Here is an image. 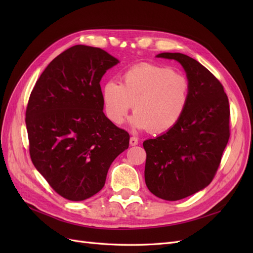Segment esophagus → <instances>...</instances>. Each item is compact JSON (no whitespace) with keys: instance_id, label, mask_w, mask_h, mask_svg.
I'll return each instance as SVG.
<instances>
[{"instance_id":"esophagus-1","label":"esophagus","mask_w":253,"mask_h":253,"mask_svg":"<svg viewBox=\"0 0 253 253\" xmlns=\"http://www.w3.org/2000/svg\"><path fill=\"white\" fill-rule=\"evenodd\" d=\"M129 144L137 145L138 144V138H137V137H131V138H129Z\"/></svg>"}]
</instances>
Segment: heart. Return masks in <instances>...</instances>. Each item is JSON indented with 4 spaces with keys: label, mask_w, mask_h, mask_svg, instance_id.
<instances>
[{
    "label": "heart",
    "mask_w": 253,
    "mask_h": 253,
    "mask_svg": "<svg viewBox=\"0 0 253 253\" xmlns=\"http://www.w3.org/2000/svg\"><path fill=\"white\" fill-rule=\"evenodd\" d=\"M190 99V82L170 67L141 63L121 76V84L109 81L102 88L105 114L119 126L134 110L133 126L152 133L170 131L185 114Z\"/></svg>",
    "instance_id": "b5f03b06"
}]
</instances>
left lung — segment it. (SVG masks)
I'll return each mask as SVG.
<instances>
[{"label":"left lung","mask_w":253,"mask_h":253,"mask_svg":"<svg viewBox=\"0 0 253 253\" xmlns=\"http://www.w3.org/2000/svg\"><path fill=\"white\" fill-rule=\"evenodd\" d=\"M156 57L182 65L190 82V99L177 125L143 141L144 179L155 196L179 201L206 188L215 176L230 137V109L224 86L198 61L179 52Z\"/></svg>","instance_id":"obj_1"}]
</instances>
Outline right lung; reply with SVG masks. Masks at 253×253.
Here are the masks:
<instances>
[{
    "instance_id": "add662e5",
    "label": "right lung",
    "mask_w": 253,
    "mask_h": 253,
    "mask_svg": "<svg viewBox=\"0 0 253 253\" xmlns=\"http://www.w3.org/2000/svg\"><path fill=\"white\" fill-rule=\"evenodd\" d=\"M118 62L101 48L75 45L51 61L30 94V158L68 201L98 193L114 159L128 148V133L103 113L100 80Z\"/></svg>"
}]
</instances>
